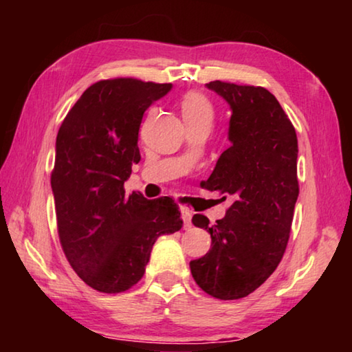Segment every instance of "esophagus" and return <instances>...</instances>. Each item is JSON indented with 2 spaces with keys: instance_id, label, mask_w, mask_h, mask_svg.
I'll return each instance as SVG.
<instances>
[{
  "instance_id": "34e87169",
  "label": "esophagus",
  "mask_w": 352,
  "mask_h": 352,
  "mask_svg": "<svg viewBox=\"0 0 352 352\" xmlns=\"http://www.w3.org/2000/svg\"><path fill=\"white\" fill-rule=\"evenodd\" d=\"M180 212H182V217H183V222H184V230H189L190 226H192V211L189 210V208H180Z\"/></svg>"
}]
</instances>
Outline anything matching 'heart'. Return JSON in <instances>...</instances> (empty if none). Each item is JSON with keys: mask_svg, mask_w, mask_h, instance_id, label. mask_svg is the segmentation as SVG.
<instances>
[{"mask_svg": "<svg viewBox=\"0 0 352 352\" xmlns=\"http://www.w3.org/2000/svg\"><path fill=\"white\" fill-rule=\"evenodd\" d=\"M182 115L184 122L212 121L214 107L211 100L201 93H188L182 100Z\"/></svg>", "mask_w": 352, "mask_h": 352, "instance_id": "heart-1", "label": "heart"}]
</instances>
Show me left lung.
<instances>
[{
  "mask_svg": "<svg viewBox=\"0 0 352 352\" xmlns=\"http://www.w3.org/2000/svg\"><path fill=\"white\" fill-rule=\"evenodd\" d=\"M206 88L230 107L231 146L219 157L205 186L234 201L216 225L210 226L201 214L192 217L195 226L211 234V248L189 267L208 295L239 300L276 270L287 247L300 192L298 140L283 107L265 88L220 80Z\"/></svg>",
  "mask_w": 352,
  "mask_h": 352,
  "instance_id": "left-lung-1",
  "label": "left lung"
}]
</instances>
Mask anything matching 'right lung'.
I'll use <instances>...</instances> for the list:
<instances>
[{
  "label": "right lung",
  "mask_w": 352,
  "mask_h": 352,
  "mask_svg": "<svg viewBox=\"0 0 352 352\" xmlns=\"http://www.w3.org/2000/svg\"><path fill=\"white\" fill-rule=\"evenodd\" d=\"M172 83L111 79L83 91L56 140L51 188L68 262L83 283L119 294L140 281L155 241L183 226L169 197L147 200L124 183L141 160L142 115Z\"/></svg>",
  "instance_id": "obj_1"
}]
</instances>
